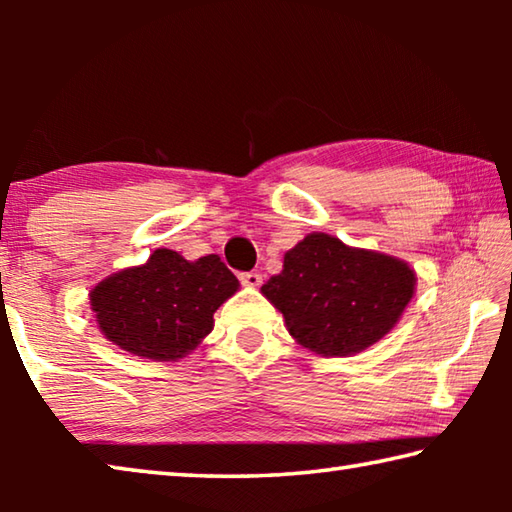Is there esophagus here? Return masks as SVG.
I'll use <instances>...</instances> for the list:
<instances>
[{
    "label": "esophagus",
    "instance_id": "1",
    "mask_svg": "<svg viewBox=\"0 0 512 512\" xmlns=\"http://www.w3.org/2000/svg\"><path fill=\"white\" fill-rule=\"evenodd\" d=\"M239 280H241V284H244V287H259V284H262V275H259L257 271H248V273H241L239 275Z\"/></svg>",
    "mask_w": 512,
    "mask_h": 512
}]
</instances>
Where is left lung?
Instances as JSON below:
<instances>
[{
    "label": "left lung",
    "mask_w": 512,
    "mask_h": 512,
    "mask_svg": "<svg viewBox=\"0 0 512 512\" xmlns=\"http://www.w3.org/2000/svg\"><path fill=\"white\" fill-rule=\"evenodd\" d=\"M415 282L404 259L309 232L284 253L282 273L262 293L302 348L323 357H352L400 323Z\"/></svg>",
    "instance_id": "8db88e82"
}]
</instances>
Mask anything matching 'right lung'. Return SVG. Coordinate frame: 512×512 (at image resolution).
<instances>
[{
    "label": "right lung",
    "instance_id": "add662e5",
    "mask_svg": "<svg viewBox=\"0 0 512 512\" xmlns=\"http://www.w3.org/2000/svg\"><path fill=\"white\" fill-rule=\"evenodd\" d=\"M239 291L219 255L189 262L158 248L140 266L121 268L94 284L90 307L112 345L151 361H178L203 343L214 311Z\"/></svg>",
    "mask_w": 512,
    "mask_h": 512
}]
</instances>
